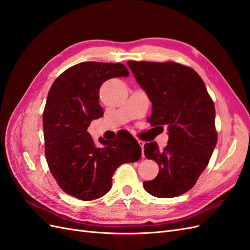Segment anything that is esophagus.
I'll return each instance as SVG.
<instances>
[{
	"label": "esophagus",
	"mask_w": 250,
	"mask_h": 250,
	"mask_svg": "<svg viewBox=\"0 0 250 250\" xmlns=\"http://www.w3.org/2000/svg\"><path fill=\"white\" fill-rule=\"evenodd\" d=\"M138 143H139V145L141 146V148H142V150L144 149V145H145V143H144L143 141H138ZM143 157H145V155H144V153H143V155H142Z\"/></svg>",
	"instance_id": "34e87169"
}]
</instances>
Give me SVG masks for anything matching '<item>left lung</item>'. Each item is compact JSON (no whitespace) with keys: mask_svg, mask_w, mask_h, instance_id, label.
<instances>
[{"mask_svg":"<svg viewBox=\"0 0 250 250\" xmlns=\"http://www.w3.org/2000/svg\"><path fill=\"white\" fill-rule=\"evenodd\" d=\"M137 82L152 103L149 122L168 128V145L160 150L146 143L144 153L157 163L158 175L144 181L145 190L158 198L188 192L207 168L217 144L215 106L199 75L176 62H128Z\"/></svg>","mask_w":250,"mask_h":250,"instance_id":"8db88e82","label":"left lung"}]
</instances>
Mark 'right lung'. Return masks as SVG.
<instances>
[{"label":"right lung","instance_id":"add662e5","mask_svg":"<svg viewBox=\"0 0 250 250\" xmlns=\"http://www.w3.org/2000/svg\"><path fill=\"white\" fill-rule=\"evenodd\" d=\"M127 76L122 63L86 62L65 70L49 90L42 116L44 154L59 187L73 197H102L119 166L141 158V146L131 134L113 142L99 139V147L87 132L90 122L103 116L102 83Z\"/></svg>","mask_w":250,"mask_h":250}]
</instances>
